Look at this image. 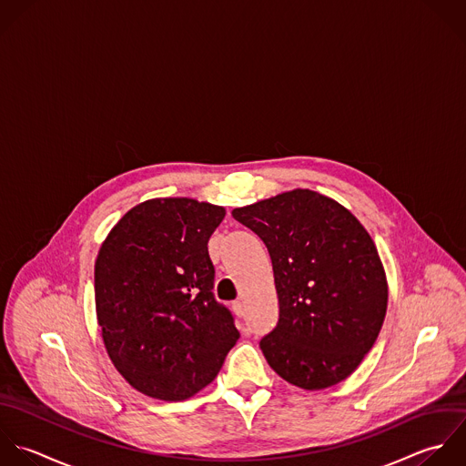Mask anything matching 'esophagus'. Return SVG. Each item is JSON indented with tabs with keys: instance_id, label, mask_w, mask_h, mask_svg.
<instances>
[{
	"instance_id": "1",
	"label": "esophagus",
	"mask_w": 466,
	"mask_h": 466,
	"mask_svg": "<svg viewBox=\"0 0 466 466\" xmlns=\"http://www.w3.org/2000/svg\"><path fill=\"white\" fill-rule=\"evenodd\" d=\"M232 310H234V314H236V316H239V318H241V316L245 314V303H243L241 299H236V301L232 303Z\"/></svg>"
}]
</instances>
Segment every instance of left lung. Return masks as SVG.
<instances>
[{"label": "left lung", "mask_w": 466, "mask_h": 466, "mask_svg": "<svg viewBox=\"0 0 466 466\" xmlns=\"http://www.w3.org/2000/svg\"><path fill=\"white\" fill-rule=\"evenodd\" d=\"M232 216L263 239L272 259L279 319L259 341L268 365L305 390L349 378L374 347L389 301L369 232L345 207L307 188Z\"/></svg>", "instance_id": "left-lung-1"}]
</instances>
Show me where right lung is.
I'll list each match as a JSON object with an SVG mask.
<instances>
[{
  "mask_svg": "<svg viewBox=\"0 0 466 466\" xmlns=\"http://www.w3.org/2000/svg\"><path fill=\"white\" fill-rule=\"evenodd\" d=\"M225 208L187 198L128 210L99 248L96 314L106 352L139 392L181 401L207 387L239 339L214 298L208 239Z\"/></svg>",
  "mask_w": 466,
  "mask_h": 466,
  "instance_id": "1",
  "label": "right lung"
}]
</instances>
